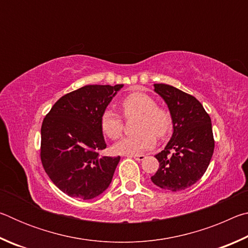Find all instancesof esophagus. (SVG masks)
I'll use <instances>...</instances> for the list:
<instances>
[{
  "label": "esophagus",
  "mask_w": 248,
  "mask_h": 248,
  "mask_svg": "<svg viewBox=\"0 0 248 248\" xmlns=\"http://www.w3.org/2000/svg\"><path fill=\"white\" fill-rule=\"evenodd\" d=\"M128 157H132L134 159H137V161H143L145 158V155H142V154H134V155H128Z\"/></svg>",
  "instance_id": "34e87169"
}]
</instances>
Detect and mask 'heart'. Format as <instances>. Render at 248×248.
Returning a JSON list of instances; mask_svg holds the SVG:
<instances>
[{"label":"heart","instance_id":"b5f03b06","mask_svg":"<svg viewBox=\"0 0 248 248\" xmlns=\"http://www.w3.org/2000/svg\"><path fill=\"white\" fill-rule=\"evenodd\" d=\"M156 102L144 93H132L123 99L121 109L124 117L139 115L136 124L137 133L128 136L115 145L120 154H139L155 144V134L158 138L165 137L170 131L171 118L165 109L156 107ZM103 132L112 140L123 134L124 124L118 114L111 109L104 110L100 117Z\"/></svg>","mask_w":248,"mask_h":248}]
</instances>
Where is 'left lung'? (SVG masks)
<instances>
[{"label": "left lung", "mask_w": 248, "mask_h": 248, "mask_svg": "<svg viewBox=\"0 0 248 248\" xmlns=\"http://www.w3.org/2000/svg\"><path fill=\"white\" fill-rule=\"evenodd\" d=\"M154 92L169 107L173 134L155 155L159 167L151 180L162 189L180 191L198 182L210 164L215 150L211 119L198 99L174 86L154 84Z\"/></svg>", "instance_id": "left-lung-1"}]
</instances>
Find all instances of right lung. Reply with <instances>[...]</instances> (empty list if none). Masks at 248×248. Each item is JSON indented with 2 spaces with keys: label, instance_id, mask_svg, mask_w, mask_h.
Instances as JSON below:
<instances>
[{
  "label": "right lung",
  "instance_id": "obj_1",
  "mask_svg": "<svg viewBox=\"0 0 248 248\" xmlns=\"http://www.w3.org/2000/svg\"><path fill=\"white\" fill-rule=\"evenodd\" d=\"M124 84L85 85L58 100L41 125V163L52 183L70 197L90 200L107 189L120 156L106 149L100 117Z\"/></svg>",
  "mask_w": 248,
  "mask_h": 248
}]
</instances>
